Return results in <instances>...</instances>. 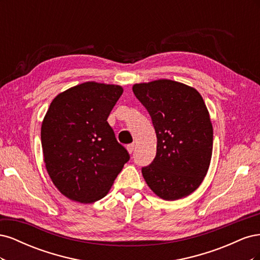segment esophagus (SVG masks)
Masks as SVG:
<instances>
[{
	"label": "esophagus",
	"instance_id": "obj_1",
	"mask_svg": "<svg viewBox=\"0 0 260 260\" xmlns=\"http://www.w3.org/2000/svg\"><path fill=\"white\" fill-rule=\"evenodd\" d=\"M127 149H128V152H129L130 154H132L133 152H135V149H136V145H135V144H129V145L127 146Z\"/></svg>",
	"mask_w": 260,
	"mask_h": 260
}]
</instances>
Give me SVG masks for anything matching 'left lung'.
Masks as SVG:
<instances>
[{
	"label": "left lung",
	"instance_id": "8db88e82",
	"mask_svg": "<svg viewBox=\"0 0 260 260\" xmlns=\"http://www.w3.org/2000/svg\"><path fill=\"white\" fill-rule=\"evenodd\" d=\"M152 118L156 156L142 168L149 188L176 201L193 193L205 178L212 154V124L201 94L192 86L159 79L132 86Z\"/></svg>",
	"mask_w": 260,
	"mask_h": 260
}]
</instances>
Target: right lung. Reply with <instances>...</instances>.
I'll use <instances>...</instances> for the list:
<instances>
[{
    "label": "right lung",
    "instance_id": "right-lung-1",
    "mask_svg": "<svg viewBox=\"0 0 260 260\" xmlns=\"http://www.w3.org/2000/svg\"><path fill=\"white\" fill-rule=\"evenodd\" d=\"M122 92L120 85L84 82L59 93L45 114V168L69 200L88 204L103 199L130 159L107 122Z\"/></svg>",
    "mask_w": 260,
    "mask_h": 260
}]
</instances>
